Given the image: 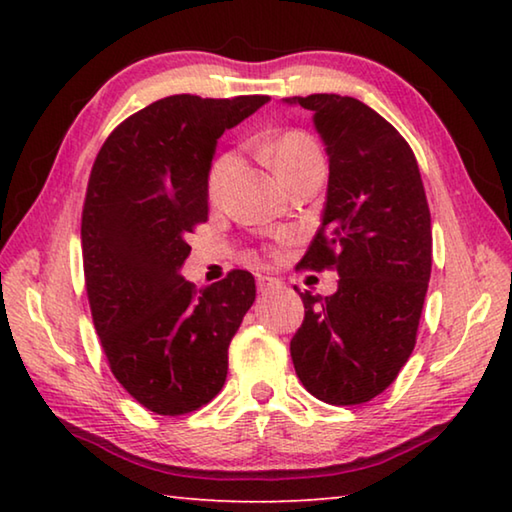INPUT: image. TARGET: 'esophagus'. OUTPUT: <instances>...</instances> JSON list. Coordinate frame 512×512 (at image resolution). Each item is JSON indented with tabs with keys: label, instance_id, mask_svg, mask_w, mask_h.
<instances>
[{
	"label": "esophagus",
	"instance_id": "1",
	"mask_svg": "<svg viewBox=\"0 0 512 512\" xmlns=\"http://www.w3.org/2000/svg\"><path fill=\"white\" fill-rule=\"evenodd\" d=\"M277 284H280V280H275V277H268V275H257V289L259 293H266L275 289Z\"/></svg>",
	"mask_w": 512,
	"mask_h": 512
}]
</instances>
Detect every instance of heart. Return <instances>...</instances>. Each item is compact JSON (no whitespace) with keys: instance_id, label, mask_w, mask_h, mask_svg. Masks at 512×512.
<instances>
[{"instance_id":"1","label":"heart","mask_w":512,"mask_h":512,"mask_svg":"<svg viewBox=\"0 0 512 512\" xmlns=\"http://www.w3.org/2000/svg\"><path fill=\"white\" fill-rule=\"evenodd\" d=\"M266 158L271 162L277 178L282 180L287 178L289 173L298 171L309 162L323 160V155H320L318 144L311 140L307 133L287 131L277 135L275 140L266 146ZM230 164H232V153H221L219 158H214V162L210 164V171H207V194L216 196L225 173L230 169Z\"/></svg>"}]
</instances>
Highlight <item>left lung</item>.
Wrapping results in <instances>:
<instances>
[{"mask_svg": "<svg viewBox=\"0 0 512 512\" xmlns=\"http://www.w3.org/2000/svg\"><path fill=\"white\" fill-rule=\"evenodd\" d=\"M314 115L329 158L323 223L302 266L339 273L332 296L298 291L305 320L291 359L327 404L370 402L415 348L431 275V214L411 146L366 103L341 94L284 99Z\"/></svg>", "mask_w": 512, "mask_h": 512, "instance_id": "obj_1", "label": "left lung"}]
</instances>
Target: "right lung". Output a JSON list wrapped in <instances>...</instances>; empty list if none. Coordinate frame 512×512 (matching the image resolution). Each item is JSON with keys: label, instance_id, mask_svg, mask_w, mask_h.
Returning a JSON list of instances; mask_svg holds the SVG:
<instances>
[{"label": "right lung", "instance_id": "right-lung-1", "mask_svg": "<svg viewBox=\"0 0 512 512\" xmlns=\"http://www.w3.org/2000/svg\"><path fill=\"white\" fill-rule=\"evenodd\" d=\"M271 99L173 94L128 117L94 160L81 244L94 329L112 375L144 409L185 415L216 397L255 277L196 291L180 275L187 235L207 221L216 140Z\"/></svg>", "mask_w": 512, "mask_h": 512}]
</instances>
